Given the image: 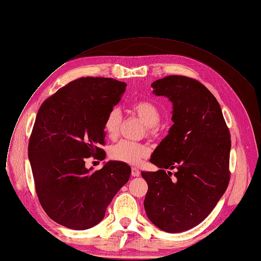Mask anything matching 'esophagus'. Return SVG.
Returning a JSON list of instances; mask_svg holds the SVG:
<instances>
[{
	"label": "esophagus",
	"mask_w": 261,
	"mask_h": 261,
	"mask_svg": "<svg viewBox=\"0 0 261 261\" xmlns=\"http://www.w3.org/2000/svg\"><path fill=\"white\" fill-rule=\"evenodd\" d=\"M139 175H140V171L136 167H132V176L133 177H138Z\"/></svg>",
	"instance_id": "1"
}]
</instances>
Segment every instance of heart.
<instances>
[{"mask_svg": "<svg viewBox=\"0 0 261 261\" xmlns=\"http://www.w3.org/2000/svg\"><path fill=\"white\" fill-rule=\"evenodd\" d=\"M132 111L145 125V134L155 136L159 129L158 123L161 113L158 107L149 101H138L132 106ZM122 123V115L119 109H113L104 120V132L110 139H116L119 136ZM110 157L119 162L129 165H138L142 159L149 155V147L145 143L122 140L113 144L109 149Z\"/></svg>", "mask_w": 261, "mask_h": 261, "instance_id": "1", "label": "heart"}]
</instances>
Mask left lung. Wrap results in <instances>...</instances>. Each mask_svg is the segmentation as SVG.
Here are the masks:
<instances>
[{"label": "left lung", "instance_id": "obj_1", "mask_svg": "<svg viewBox=\"0 0 261 261\" xmlns=\"http://www.w3.org/2000/svg\"><path fill=\"white\" fill-rule=\"evenodd\" d=\"M151 87L172 101L174 124L149 159L160 170L141 173L144 208L162 231L185 232L208 216L228 186L231 135L219 103L199 81L167 75Z\"/></svg>", "mask_w": 261, "mask_h": 261}]
</instances>
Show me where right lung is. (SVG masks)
<instances>
[{"label":"right lung","mask_w":261,"mask_h":261,"mask_svg":"<svg viewBox=\"0 0 261 261\" xmlns=\"http://www.w3.org/2000/svg\"><path fill=\"white\" fill-rule=\"evenodd\" d=\"M125 82L86 76L60 88L40 106L28 158L39 201L57 223L87 229L99 223L130 166L119 161L87 170V158L104 160V120L125 91Z\"/></svg>","instance_id":"obj_1"}]
</instances>
